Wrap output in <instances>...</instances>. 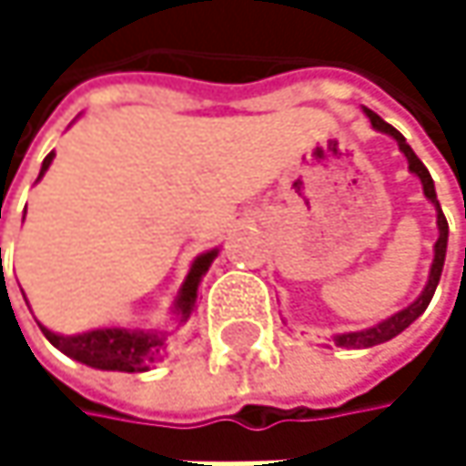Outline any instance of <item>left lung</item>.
Segmentation results:
<instances>
[{
    "label": "left lung",
    "mask_w": 466,
    "mask_h": 466,
    "mask_svg": "<svg viewBox=\"0 0 466 466\" xmlns=\"http://www.w3.org/2000/svg\"><path fill=\"white\" fill-rule=\"evenodd\" d=\"M364 113H367V118L372 121V127H375L378 132H383V135L394 137L397 145H400V150L405 153V158H408V169L419 177L420 186H423V197H426V199L434 205V210H437V232L440 234H437V242H434V258H431V267H429V280H426L423 291L419 294V299H416V302H410L408 308L397 310L394 316L383 319L380 324L370 326V329L334 334V345H339V348H372V345L389 342V339H394L397 334H402V331L413 324L420 313L429 308V302H431V297H434V291H437V283H440V275H442V264H445V250H448V221H445L442 208H440V202H437V191H434V180H431L429 169L423 167V161H420L419 156L413 153V147L408 145V140H405V137L391 127V124H386L378 113H372V110H367V107H364Z\"/></svg>",
    "instance_id": "1"
}]
</instances>
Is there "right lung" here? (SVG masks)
I'll return each mask as SVG.
<instances>
[{
	"instance_id": "right-lung-1",
	"label": "right lung",
	"mask_w": 466,
	"mask_h": 466,
	"mask_svg": "<svg viewBox=\"0 0 466 466\" xmlns=\"http://www.w3.org/2000/svg\"><path fill=\"white\" fill-rule=\"evenodd\" d=\"M56 153H47L40 169V177L47 172L50 161ZM37 177V180H40ZM2 253V250H0ZM218 248L202 253L194 258L177 297L172 305V313L180 319V324H186L194 313L197 305V294H199V283L205 278V272L210 269V264L216 261ZM40 324V321H37ZM43 334L53 348H58L64 356L94 367V370H110V372H147L167 350V331H156V329H121V326H105V329H91L83 334H58L50 331L47 326L40 324Z\"/></svg>"
}]
</instances>
